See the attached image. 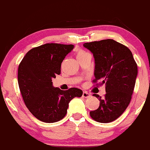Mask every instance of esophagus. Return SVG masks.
Instances as JSON below:
<instances>
[{
    "instance_id": "1",
    "label": "esophagus",
    "mask_w": 150,
    "mask_h": 150,
    "mask_svg": "<svg viewBox=\"0 0 150 150\" xmlns=\"http://www.w3.org/2000/svg\"><path fill=\"white\" fill-rule=\"evenodd\" d=\"M82 97H83V98H90V97H91V94H90V93H88L86 92V91H83V92Z\"/></svg>"
}]
</instances>
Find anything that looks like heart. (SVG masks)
<instances>
[{"instance_id": "b5f03b06", "label": "heart", "mask_w": 150, "mask_h": 150, "mask_svg": "<svg viewBox=\"0 0 150 150\" xmlns=\"http://www.w3.org/2000/svg\"><path fill=\"white\" fill-rule=\"evenodd\" d=\"M88 54L87 52H86L85 50H78L76 52V57L77 59H81V58L85 57L86 55Z\"/></svg>"}]
</instances>
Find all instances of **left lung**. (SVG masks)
I'll use <instances>...</instances> for the list:
<instances>
[{"label": "left lung", "mask_w": 150, "mask_h": 150, "mask_svg": "<svg viewBox=\"0 0 150 150\" xmlns=\"http://www.w3.org/2000/svg\"><path fill=\"white\" fill-rule=\"evenodd\" d=\"M83 46L95 58L93 82L100 81L99 85L105 84L106 91L103 98L93 95L100 100V106L90 115L98 122H112L124 113L131 102L138 66L131 51L113 39L86 43Z\"/></svg>", "instance_id": "1"}]
</instances>
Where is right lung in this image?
<instances>
[{"label": "right lung", "mask_w": 150, "mask_h": 150, "mask_svg": "<svg viewBox=\"0 0 150 150\" xmlns=\"http://www.w3.org/2000/svg\"><path fill=\"white\" fill-rule=\"evenodd\" d=\"M73 45L46 43L33 47L18 67V84L29 112L38 120L54 123L65 117L69 103L83 91L76 88L62 91L52 86V79L60 74L61 64Z\"/></svg>", "instance_id": "right-lung-1"}]
</instances>
